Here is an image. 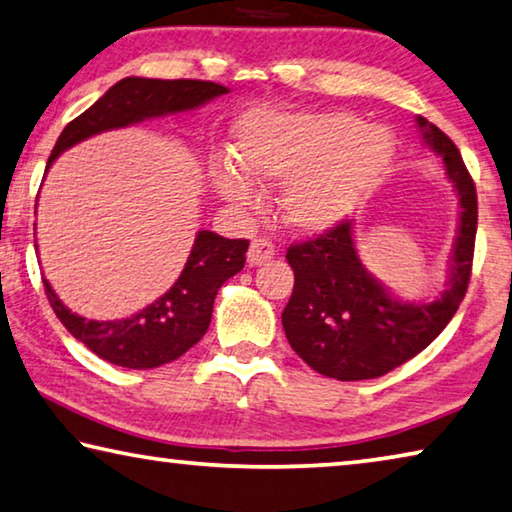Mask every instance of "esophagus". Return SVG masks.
Segmentation results:
<instances>
[{
	"label": "esophagus",
	"mask_w": 512,
	"mask_h": 512,
	"mask_svg": "<svg viewBox=\"0 0 512 512\" xmlns=\"http://www.w3.org/2000/svg\"><path fill=\"white\" fill-rule=\"evenodd\" d=\"M273 255H275V246L269 239H255L248 248V264L262 266L269 262V259H273Z\"/></svg>",
	"instance_id": "34e87169"
}]
</instances>
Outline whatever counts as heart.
<instances>
[{
  "label": "heart",
  "instance_id": "obj_1",
  "mask_svg": "<svg viewBox=\"0 0 512 512\" xmlns=\"http://www.w3.org/2000/svg\"><path fill=\"white\" fill-rule=\"evenodd\" d=\"M232 154L237 166L218 161L209 168L218 196L243 207L255 202V186L287 182L282 218L316 234L344 223L373 196L392 168L396 143L389 129L351 111L253 109L232 125Z\"/></svg>",
  "mask_w": 512,
  "mask_h": 512
}]
</instances>
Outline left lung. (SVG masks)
Listing matches in <instances>:
<instances>
[{
    "mask_svg": "<svg viewBox=\"0 0 512 512\" xmlns=\"http://www.w3.org/2000/svg\"><path fill=\"white\" fill-rule=\"evenodd\" d=\"M424 143L440 154L458 193L460 223L446 289L435 300H403L364 269L355 250L353 221L287 250L294 291L282 328L294 351L321 376L369 380L401 367L433 342L453 319L472 275L476 186L453 141L417 118Z\"/></svg>",
    "mask_w": 512,
    "mask_h": 512,
    "instance_id": "8db88e82",
    "label": "left lung"
}]
</instances>
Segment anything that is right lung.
<instances>
[{
	"label": "right lung",
	"mask_w": 512,
	"mask_h": 512,
	"mask_svg": "<svg viewBox=\"0 0 512 512\" xmlns=\"http://www.w3.org/2000/svg\"><path fill=\"white\" fill-rule=\"evenodd\" d=\"M225 93H230L225 86L200 79H120L93 107L66 125L47 159V170L61 152L95 134L193 111ZM246 250V239H225L200 230L175 285L139 314L116 321H88L68 310L45 278L43 285L63 326L97 358L125 369H154L177 360L200 342L212 321L218 289L243 269Z\"/></svg>",
	"instance_id": "obj_1"
}]
</instances>
